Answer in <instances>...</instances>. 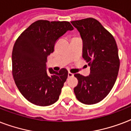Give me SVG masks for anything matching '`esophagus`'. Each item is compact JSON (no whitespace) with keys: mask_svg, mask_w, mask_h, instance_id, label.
I'll use <instances>...</instances> for the list:
<instances>
[{"mask_svg":"<svg viewBox=\"0 0 131 131\" xmlns=\"http://www.w3.org/2000/svg\"><path fill=\"white\" fill-rule=\"evenodd\" d=\"M74 75L72 73H71V72H69V73H68V77L69 78H71V77H73Z\"/></svg>","mask_w":131,"mask_h":131,"instance_id":"1","label":"esophagus"}]
</instances>
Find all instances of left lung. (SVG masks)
I'll return each instance as SVG.
<instances>
[{
    "instance_id": "left-lung-1",
    "label": "left lung",
    "mask_w": 131,
    "mask_h": 131,
    "mask_svg": "<svg viewBox=\"0 0 131 131\" xmlns=\"http://www.w3.org/2000/svg\"><path fill=\"white\" fill-rule=\"evenodd\" d=\"M83 40V58L90 66V74H75L78 80L74 88L77 99L86 105L101 101L107 96L117 79L120 59L116 40L94 18L71 21Z\"/></svg>"
}]
</instances>
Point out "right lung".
Listing matches in <instances>:
<instances>
[{
    "label": "right lung",
    "instance_id": "add662e5",
    "mask_svg": "<svg viewBox=\"0 0 131 131\" xmlns=\"http://www.w3.org/2000/svg\"><path fill=\"white\" fill-rule=\"evenodd\" d=\"M73 27L66 21L40 19L19 36L12 51V74L17 88L31 103L48 106L57 101L68 77L63 68L59 72L46 70L47 56L56 41Z\"/></svg>",
    "mask_w": 131,
    "mask_h": 131
}]
</instances>
